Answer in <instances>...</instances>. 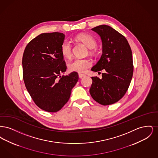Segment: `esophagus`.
<instances>
[{"mask_svg": "<svg viewBox=\"0 0 158 158\" xmlns=\"http://www.w3.org/2000/svg\"><path fill=\"white\" fill-rule=\"evenodd\" d=\"M85 75H83V74H81V73H79V78H82L83 77H85Z\"/></svg>", "mask_w": 158, "mask_h": 158, "instance_id": "1", "label": "esophagus"}]
</instances>
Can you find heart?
<instances>
[{"mask_svg": "<svg viewBox=\"0 0 158 158\" xmlns=\"http://www.w3.org/2000/svg\"><path fill=\"white\" fill-rule=\"evenodd\" d=\"M76 40L83 43L86 47L90 49V53H94L93 48L97 45V42L92 35L88 34L79 35L76 37ZM60 52L62 56L66 59H70L72 54V45L70 41L64 40L60 46ZM92 66V62L89 59H75L68 65V68L71 72H76L79 73L86 72L87 69Z\"/></svg>", "mask_w": 158, "mask_h": 158, "instance_id": "b5f03b06", "label": "heart"}]
</instances>
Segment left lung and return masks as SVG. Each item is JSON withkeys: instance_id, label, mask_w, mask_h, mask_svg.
Masks as SVG:
<instances>
[{"instance_id": "1", "label": "left lung", "mask_w": 158, "mask_h": 158, "mask_svg": "<svg viewBox=\"0 0 158 158\" xmlns=\"http://www.w3.org/2000/svg\"><path fill=\"white\" fill-rule=\"evenodd\" d=\"M92 30L100 35L102 54L100 60L92 68L98 72L104 69L102 79L92 77L90 95L103 105L118 102L126 93L133 74L132 52L127 39L111 27L101 25Z\"/></svg>"}]
</instances>
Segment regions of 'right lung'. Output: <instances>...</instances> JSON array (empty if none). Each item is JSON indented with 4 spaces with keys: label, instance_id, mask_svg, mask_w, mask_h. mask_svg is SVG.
I'll return each instance as SVG.
<instances>
[{
    "label": "right lung",
    "instance_id": "add662e5",
    "mask_svg": "<svg viewBox=\"0 0 158 158\" xmlns=\"http://www.w3.org/2000/svg\"><path fill=\"white\" fill-rule=\"evenodd\" d=\"M64 34L43 33L32 39L23 54V79L34 103L50 113H56L68 102L79 79L73 72L62 76L66 64L60 46Z\"/></svg>",
    "mask_w": 158,
    "mask_h": 158
}]
</instances>
